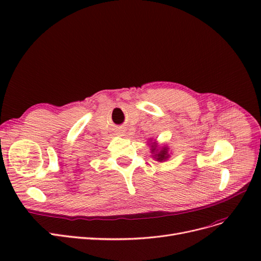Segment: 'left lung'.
Returning a JSON list of instances; mask_svg holds the SVG:
<instances>
[{"label":"left lung","mask_w":261,"mask_h":261,"mask_svg":"<svg viewBox=\"0 0 261 261\" xmlns=\"http://www.w3.org/2000/svg\"><path fill=\"white\" fill-rule=\"evenodd\" d=\"M150 150H151L152 156L154 158L156 161L163 162V161L169 159L170 154H169V148H168V146L159 148L155 143H152L151 144V149H150Z\"/></svg>","instance_id":"obj_1"}]
</instances>
